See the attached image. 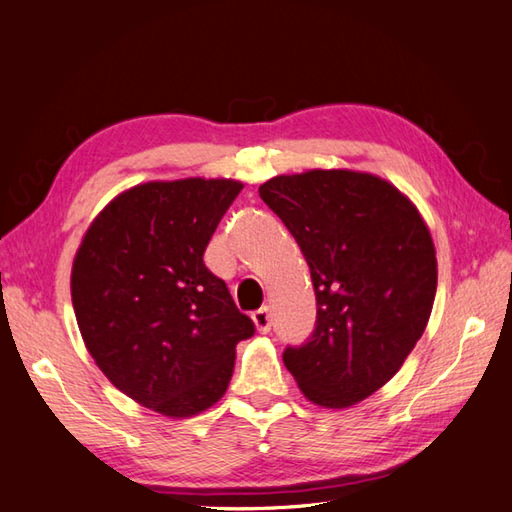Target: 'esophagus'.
<instances>
[{
	"label": "esophagus",
	"instance_id": "34e87169",
	"mask_svg": "<svg viewBox=\"0 0 512 512\" xmlns=\"http://www.w3.org/2000/svg\"><path fill=\"white\" fill-rule=\"evenodd\" d=\"M253 322L257 326L259 333H270V308L268 306H262L259 310H255L253 313Z\"/></svg>",
	"mask_w": 512,
	"mask_h": 512
}]
</instances>
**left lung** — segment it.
Returning <instances> with one entry per match:
<instances>
[{
    "label": "left lung",
    "mask_w": 512,
    "mask_h": 512,
    "mask_svg": "<svg viewBox=\"0 0 512 512\" xmlns=\"http://www.w3.org/2000/svg\"><path fill=\"white\" fill-rule=\"evenodd\" d=\"M302 248L317 297L315 330L284 350L306 399L348 408L382 388L424 335L437 290L433 237L386 179L306 170L259 186Z\"/></svg>",
    "instance_id": "obj_1"
}]
</instances>
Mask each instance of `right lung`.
<instances>
[{"mask_svg": "<svg viewBox=\"0 0 512 512\" xmlns=\"http://www.w3.org/2000/svg\"><path fill=\"white\" fill-rule=\"evenodd\" d=\"M244 184L188 177L124 190L79 246L70 295L79 333L110 384L166 417L224 397L235 346L255 335L204 250Z\"/></svg>", "mask_w": 512, "mask_h": 512, "instance_id": "right-lung-1", "label": "right lung"}]
</instances>
